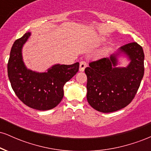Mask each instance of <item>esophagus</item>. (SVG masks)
<instances>
[{
	"label": "esophagus",
	"instance_id": "34e87169",
	"mask_svg": "<svg viewBox=\"0 0 151 151\" xmlns=\"http://www.w3.org/2000/svg\"><path fill=\"white\" fill-rule=\"evenodd\" d=\"M86 62L84 61L80 62V64H79V71L80 72H83L84 70V69L86 68Z\"/></svg>",
	"mask_w": 151,
	"mask_h": 151
}]
</instances>
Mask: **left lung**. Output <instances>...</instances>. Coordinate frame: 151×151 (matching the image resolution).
<instances>
[{
    "instance_id": "obj_1",
    "label": "left lung",
    "mask_w": 151,
    "mask_h": 151,
    "mask_svg": "<svg viewBox=\"0 0 151 151\" xmlns=\"http://www.w3.org/2000/svg\"><path fill=\"white\" fill-rule=\"evenodd\" d=\"M121 54L130 60L126 68L116 67ZM89 65L84 70L87 101L98 111L111 113L126 107L136 96L144 74V52L138 43H129L109 58L91 62Z\"/></svg>"
}]
</instances>
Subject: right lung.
I'll return each mask as SVG.
<instances>
[{"label":"right lung","instance_id":"1","mask_svg":"<svg viewBox=\"0 0 151 151\" xmlns=\"http://www.w3.org/2000/svg\"><path fill=\"white\" fill-rule=\"evenodd\" d=\"M27 32L15 41L10 53L8 75L13 91L26 106L40 111L57 106L64 96L63 86L79 70V63L53 65L46 72H37L25 67L22 49L30 37Z\"/></svg>","mask_w":151,"mask_h":151}]
</instances>
